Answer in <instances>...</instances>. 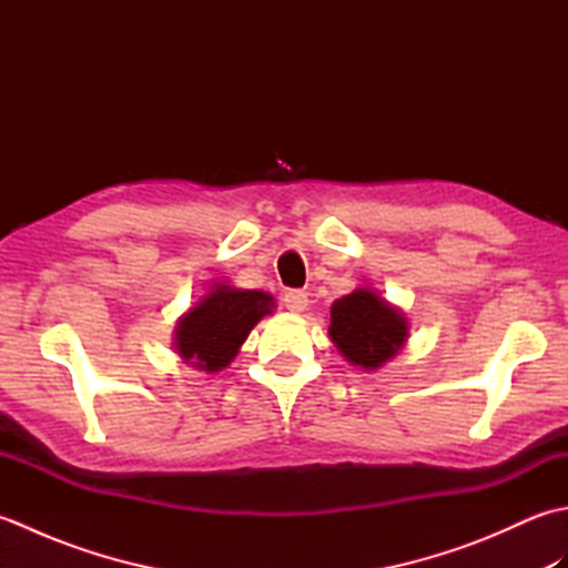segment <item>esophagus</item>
I'll list each match as a JSON object with an SVG mask.
<instances>
[{
  "label": "esophagus",
  "instance_id": "1",
  "mask_svg": "<svg viewBox=\"0 0 568 568\" xmlns=\"http://www.w3.org/2000/svg\"><path fill=\"white\" fill-rule=\"evenodd\" d=\"M283 303H285V307L291 310V312H305L310 300H307V295L303 291H291V293H285Z\"/></svg>",
  "mask_w": 568,
  "mask_h": 568
}]
</instances>
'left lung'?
I'll use <instances>...</instances> for the list:
<instances>
[{
    "instance_id": "1",
    "label": "left lung",
    "mask_w": 568,
    "mask_h": 568,
    "mask_svg": "<svg viewBox=\"0 0 568 568\" xmlns=\"http://www.w3.org/2000/svg\"><path fill=\"white\" fill-rule=\"evenodd\" d=\"M409 324L405 312L381 297L378 291L361 285L334 300L329 339L348 364L378 371L405 346Z\"/></svg>"
}]
</instances>
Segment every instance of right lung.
Returning a JSON list of instances; mask_svg holds the SVG:
<instances>
[{
	"label": "right lung",
	"instance_id": "right-lung-1",
	"mask_svg": "<svg viewBox=\"0 0 568 568\" xmlns=\"http://www.w3.org/2000/svg\"><path fill=\"white\" fill-rule=\"evenodd\" d=\"M275 300L263 291H244L216 281L175 324L173 348L183 364L216 373L236 358L251 329L273 315Z\"/></svg>",
	"mask_w": 568,
	"mask_h": 568
}]
</instances>
